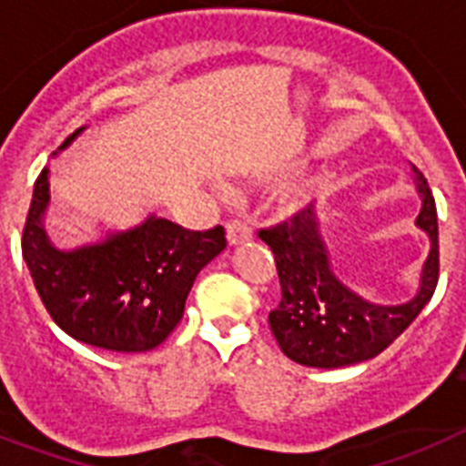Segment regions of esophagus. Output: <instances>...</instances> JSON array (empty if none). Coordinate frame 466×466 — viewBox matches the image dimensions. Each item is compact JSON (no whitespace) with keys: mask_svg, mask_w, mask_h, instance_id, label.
I'll return each mask as SVG.
<instances>
[{"mask_svg":"<svg viewBox=\"0 0 466 466\" xmlns=\"http://www.w3.org/2000/svg\"><path fill=\"white\" fill-rule=\"evenodd\" d=\"M251 237H253V229L248 222L244 220L227 222V241H229V244H241V241H248Z\"/></svg>","mask_w":466,"mask_h":466,"instance_id":"34e87169","label":"esophagus"}]
</instances>
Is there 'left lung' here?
I'll return each instance as SVG.
<instances>
[{
	"label": "left lung",
	"mask_w": 466,
	"mask_h": 466,
	"mask_svg": "<svg viewBox=\"0 0 466 466\" xmlns=\"http://www.w3.org/2000/svg\"><path fill=\"white\" fill-rule=\"evenodd\" d=\"M414 173L421 194L417 225L429 234L431 251L420 289L405 303H370L336 279L312 203L287 222L258 232L275 256L281 287L279 306L268 318L269 329L293 362L334 370L377 358L431 300L439 284V218L424 175L417 167Z\"/></svg>",
	"instance_id": "obj_1"
}]
</instances>
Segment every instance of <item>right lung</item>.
Listing matches in <instances>:
<instances>
[{
    "instance_id": "right-lung-1",
    "label": "right lung",
    "mask_w": 466,
    "mask_h": 466,
    "mask_svg": "<svg viewBox=\"0 0 466 466\" xmlns=\"http://www.w3.org/2000/svg\"><path fill=\"white\" fill-rule=\"evenodd\" d=\"M82 132L61 144L68 147ZM49 170L35 182L23 225V260L46 312L76 341L118 353H144L167 339L185 312L201 268L227 246L225 227L185 229L148 215L130 229L61 251L46 239Z\"/></svg>"
}]
</instances>
